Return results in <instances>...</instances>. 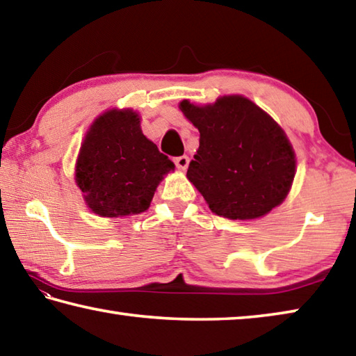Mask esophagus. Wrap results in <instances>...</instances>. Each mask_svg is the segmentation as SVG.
<instances>
[{
  "label": "esophagus",
  "instance_id": "esophagus-1",
  "mask_svg": "<svg viewBox=\"0 0 356 356\" xmlns=\"http://www.w3.org/2000/svg\"><path fill=\"white\" fill-rule=\"evenodd\" d=\"M174 163H176L177 170L180 171H185L186 168H188V163H190V159L186 155H182V156H177V159H174Z\"/></svg>",
  "mask_w": 356,
  "mask_h": 356
}]
</instances>
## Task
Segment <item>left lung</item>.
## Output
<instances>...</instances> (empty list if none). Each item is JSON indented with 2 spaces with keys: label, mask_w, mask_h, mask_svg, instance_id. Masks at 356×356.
Listing matches in <instances>:
<instances>
[{
  "label": "left lung",
  "mask_w": 356,
  "mask_h": 356,
  "mask_svg": "<svg viewBox=\"0 0 356 356\" xmlns=\"http://www.w3.org/2000/svg\"><path fill=\"white\" fill-rule=\"evenodd\" d=\"M179 108L200 130V149L186 177L213 213L254 220L286 200L295 177V152L278 124L243 95Z\"/></svg>",
  "instance_id": "left-lung-1"
}]
</instances>
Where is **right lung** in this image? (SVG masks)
<instances>
[{"instance_id": "add662e5", "label": "right lung", "mask_w": 356, "mask_h": 356, "mask_svg": "<svg viewBox=\"0 0 356 356\" xmlns=\"http://www.w3.org/2000/svg\"><path fill=\"white\" fill-rule=\"evenodd\" d=\"M140 114L110 110L94 120L81 144L75 180L99 216L147 210L156 186L174 163L141 131Z\"/></svg>"}]
</instances>
